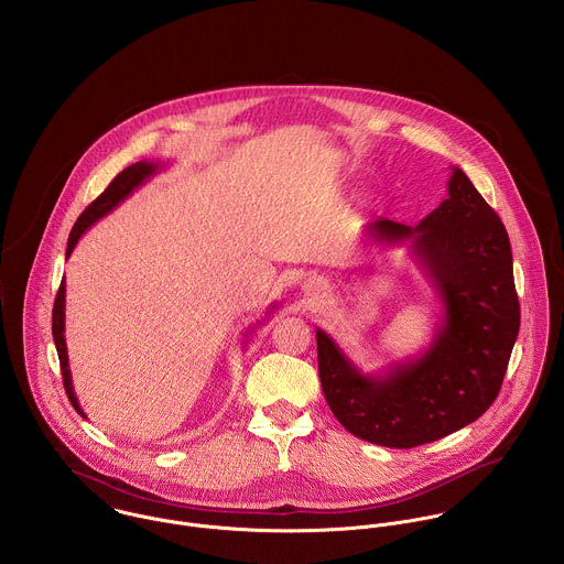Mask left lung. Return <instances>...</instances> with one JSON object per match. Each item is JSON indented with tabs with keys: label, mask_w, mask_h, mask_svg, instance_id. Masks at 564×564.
Here are the masks:
<instances>
[{
	"label": "left lung",
	"mask_w": 564,
	"mask_h": 564,
	"mask_svg": "<svg viewBox=\"0 0 564 564\" xmlns=\"http://www.w3.org/2000/svg\"><path fill=\"white\" fill-rule=\"evenodd\" d=\"M376 245H408L441 302L430 345L384 373H362L317 327L325 400L354 436L395 449L438 441L495 402L519 334V300L508 232L463 169L452 166L447 199L414 228L376 217Z\"/></svg>",
	"instance_id": "obj_1"
}]
</instances>
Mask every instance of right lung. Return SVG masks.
I'll use <instances>...</instances> for the list:
<instances>
[{
	"label": "right lung",
	"mask_w": 564,
	"mask_h": 564,
	"mask_svg": "<svg viewBox=\"0 0 564 564\" xmlns=\"http://www.w3.org/2000/svg\"><path fill=\"white\" fill-rule=\"evenodd\" d=\"M161 162L141 161L126 166L110 184L108 188L90 204L86 206V210L82 213L69 235V241H67V258L72 256L74 247L78 245L82 239V235L93 226L97 224L99 219H104L108 213H112L121 202H126L137 188H141L152 175H156L161 171ZM65 278L61 282V289H58V295H56V302H54V313H52V334H54V343H56V351H58V360H61V369H63V382H65V391H67V398L72 405L78 410V414L86 419L84 410L80 408V402L76 398V391H74V380H72V369H69V356H67V343H65ZM275 308V304L271 306V311ZM269 311V313H271ZM256 325H251L247 329V336L253 332Z\"/></svg>",
	"instance_id": "right-lung-1"
}]
</instances>
